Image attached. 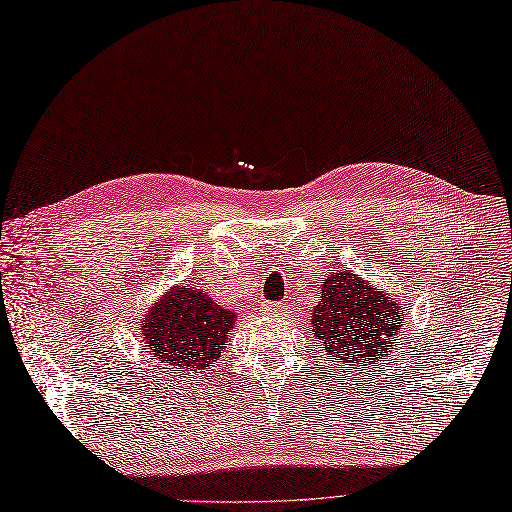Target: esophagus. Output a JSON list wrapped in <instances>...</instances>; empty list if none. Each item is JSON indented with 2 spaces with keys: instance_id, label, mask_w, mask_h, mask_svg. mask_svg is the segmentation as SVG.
Returning <instances> with one entry per match:
<instances>
[{
  "instance_id": "1",
  "label": "esophagus",
  "mask_w": 512,
  "mask_h": 512,
  "mask_svg": "<svg viewBox=\"0 0 512 512\" xmlns=\"http://www.w3.org/2000/svg\"><path fill=\"white\" fill-rule=\"evenodd\" d=\"M261 310L266 312V315H278V312H285V306L274 302H261Z\"/></svg>"
}]
</instances>
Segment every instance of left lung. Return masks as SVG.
<instances>
[{"label":"left lung","instance_id":"8db88e82","mask_svg":"<svg viewBox=\"0 0 512 512\" xmlns=\"http://www.w3.org/2000/svg\"><path fill=\"white\" fill-rule=\"evenodd\" d=\"M402 329L404 310L398 300L351 270H336L321 287V302L312 310L308 332L329 359L351 366L383 361Z\"/></svg>","mask_w":512,"mask_h":512}]
</instances>
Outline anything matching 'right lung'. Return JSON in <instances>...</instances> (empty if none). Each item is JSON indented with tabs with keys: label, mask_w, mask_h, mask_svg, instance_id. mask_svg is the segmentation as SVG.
<instances>
[{
	"label": "right lung",
	"mask_w": 512,
	"mask_h": 512,
	"mask_svg": "<svg viewBox=\"0 0 512 512\" xmlns=\"http://www.w3.org/2000/svg\"><path fill=\"white\" fill-rule=\"evenodd\" d=\"M236 312L221 308L195 287H172L142 321L144 342L163 370H206L221 355Z\"/></svg>",
	"instance_id": "add662e5"
}]
</instances>
